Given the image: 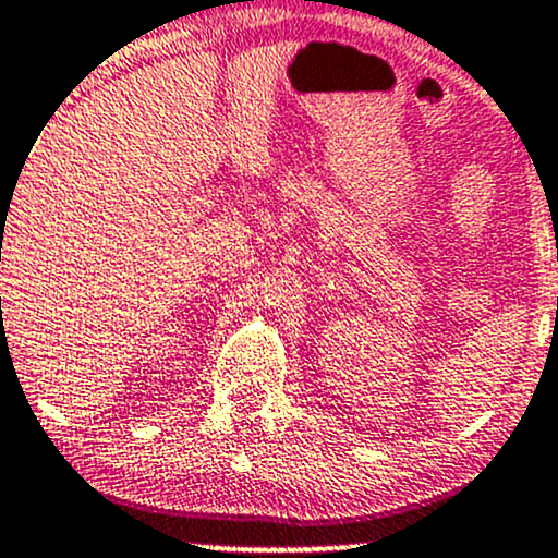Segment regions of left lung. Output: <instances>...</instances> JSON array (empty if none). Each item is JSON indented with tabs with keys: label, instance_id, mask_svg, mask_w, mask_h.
<instances>
[{
	"label": "left lung",
	"instance_id": "obj_1",
	"mask_svg": "<svg viewBox=\"0 0 558 558\" xmlns=\"http://www.w3.org/2000/svg\"><path fill=\"white\" fill-rule=\"evenodd\" d=\"M556 310H558V299H556Z\"/></svg>",
	"mask_w": 558,
	"mask_h": 558
}]
</instances>
